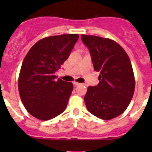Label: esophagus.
Masks as SVG:
<instances>
[{
	"instance_id": "34e87169",
	"label": "esophagus",
	"mask_w": 152,
	"mask_h": 152,
	"mask_svg": "<svg viewBox=\"0 0 152 152\" xmlns=\"http://www.w3.org/2000/svg\"><path fill=\"white\" fill-rule=\"evenodd\" d=\"M73 85H74L75 86H76V85H80V83H79V82H73Z\"/></svg>"
}]
</instances>
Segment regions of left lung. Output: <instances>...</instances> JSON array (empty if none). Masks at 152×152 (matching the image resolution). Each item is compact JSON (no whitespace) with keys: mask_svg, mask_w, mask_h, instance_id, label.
Instances as JSON below:
<instances>
[{"mask_svg":"<svg viewBox=\"0 0 152 152\" xmlns=\"http://www.w3.org/2000/svg\"><path fill=\"white\" fill-rule=\"evenodd\" d=\"M95 71L100 73L97 86H90L84 98L87 110L103 120L118 117L126 110L134 92L132 66L124 49L108 38L82 34Z\"/></svg>","mask_w":152,"mask_h":152,"instance_id":"left-lung-1","label":"left lung"}]
</instances>
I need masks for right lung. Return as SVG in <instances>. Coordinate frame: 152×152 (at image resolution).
I'll list each match as a JSON object with an SVG mask.
<instances>
[{
	"mask_svg": "<svg viewBox=\"0 0 152 152\" xmlns=\"http://www.w3.org/2000/svg\"><path fill=\"white\" fill-rule=\"evenodd\" d=\"M79 37L69 34L43 38L24 58L18 90L23 104L36 118L50 120L66 109L73 83L56 80L54 74L69 57Z\"/></svg>",
	"mask_w": 152,
	"mask_h": 152,
	"instance_id": "1",
	"label": "right lung"
}]
</instances>
